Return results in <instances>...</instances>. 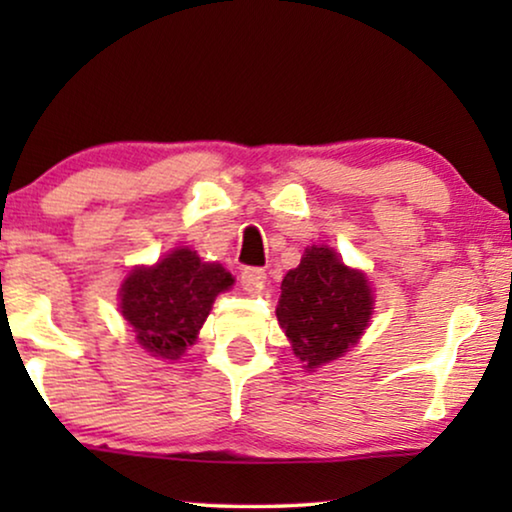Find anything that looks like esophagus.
<instances>
[{"instance_id": "esophagus-1", "label": "esophagus", "mask_w": 512, "mask_h": 512, "mask_svg": "<svg viewBox=\"0 0 512 512\" xmlns=\"http://www.w3.org/2000/svg\"><path fill=\"white\" fill-rule=\"evenodd\" d=\"M240 282L247 291H258L265 282V270L263 268H244L242 275H240Z\"/></svg>"}]
</instances>
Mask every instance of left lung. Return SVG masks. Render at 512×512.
I'll return each mask as SVG.
<instances>
[{
  "label": "left lung",
  "mask_w": 512,
  "mask_h": 512,
  "mask_svg": "<svg viewBox=\"0 0 512 512\" xmlns=\"http://www.w3.org/2000/svg\"><path fill=\"white\" fill-rule=\"evenodd\" d=\"M373 305L366 275L347 268L335 249L312 244L286 272L277 321L303 368L314 370L359 342Z\"/></svg>",
  "instance_id": "obj_1"
}]
</instances>
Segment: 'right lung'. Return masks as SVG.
Listing matches in <instances>:
<instances>
[{"label":"right lung","instance_id":"add662e5","mask_svg":"<svg viewBox=\"0 0 512 512\" xmlns=\"http://www.w3.org/2000/svg\"><path fill=\"white\" fill-rule=\"evenodd\" d=\"M219 263H205L188 247L174 249L151 268H135L121 284V314L139 347L177 361L198 338L216 296L233 286Z\"/></svg>","mask_w":512,"mask_h":512}]
</instances>
